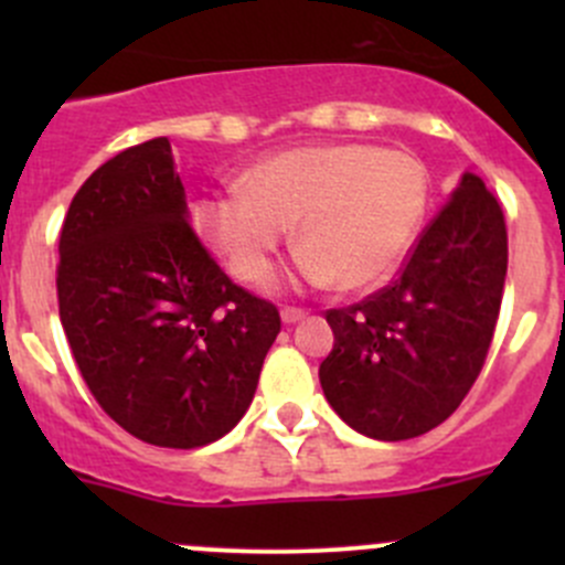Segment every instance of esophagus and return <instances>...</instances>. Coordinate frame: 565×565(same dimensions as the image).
Returning a JSON list of instances; mask_svg holds the SVG:
<instances>
[{"instance_id":"obj_1","label":"esophagus","mask_w":565,"mask_h":565,"mask_svg":"<svg viewBox=\"0 0 565 565\" xmlns=\"http://www.w3.org/2000/svg\"><path fill=\"white\" fill-rule=\"evenodd\" d=\"M306 315H309V311L298 309V306H284V309H281V319H284V322H287V324L300 322V319H303Z\"/></svg>"}]
</instances>
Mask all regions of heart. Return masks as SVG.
Segmentation results:
<instances>
[{
	"instance_id": "1",
	"label": "heart",
	"mask_w": 565,
	"mask_h": 565,
	"mask_svg": "<svg viewBox=\"0 0 565 565\" xmlns=\"http://www.w3.org/2000/svg\"><path fill=\"white\" fill-rule=\"evenodd\" d=\"M429 204V172L404 150L319 145L278 152L213 193L199 226L241 281L273 276L295 224L300 276L369 287L391 276L413 246Z\"/></svg>"
}]
</instances>
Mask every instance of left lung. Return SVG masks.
Wrapping results in <instances>:
<instances>
[{
    "instance_id": "1",
    "label": "left lung",
    "mask_w": 565,
    "mask_h": 565,
    "mask_svg": "<svg viewBox=\"0 0 565 565\" xmlns=\"http://www.w3.org/2000/svg\"><path fill=\"white\" fill-rule=\"evenodd\" d=\"M509 270L498 196L467 172L388 287L324 311L319 383L344 424L396 443L440 426L487 361Z\"/></svg>"
}]
</instances>
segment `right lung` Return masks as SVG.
Wrapping results in <instances>:
<instances>
[{"mask_svg":"<svg viewBox=\"0 0 565 565\" xmlns=\"http://www.w3.org/2000/svg\"><path fill=\"white\" fill-rule=\"evenodd\" d=\"M56 298L95 402L158 448L235 429L281 330L276 306L237 287L188 224L167 136L128 147L78 188Z\"/></svg>","mask_w":565,"mask_h":565,"instance_id":"1","label":"right lung"}]
</instances>
